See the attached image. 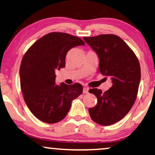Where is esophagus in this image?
<instances>
[{
    "instance_id": "obj_1",
    "label": "esophagus",
    "mask_w": 155,
    "mask_h": 155,
    "mask_svg": "<svg viewBox=\"0 0 155 155\" xmlns=\"http://www.w3.org/2000/svg\"><path fill=\"white\" fill-rule=\"evenodd\" d=\"M88 91H89V89L87 87H84L83 88V93H84V94H87V93H88Z\"/></svg>"
}]
</instances>
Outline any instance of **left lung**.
I'll return each instance as SVG.
<instances>
[{"mask_svg":"<svg viewBox=\"0 0 155 155\" xmlns=\"http://www.w3.org/2000/svg\"><path fill=\"white\" fill-rule=\"evenodd\" d=\"M83 39L99 57V73L112 81L111 87L104 93L97 88L89 90L97 98V105L90 108L89 113L95 123L110 126L121 120L134 104L141 78L138 59L116 35H100Z\"/></svg>","mask_w":155,"mask_h":155,"instance_id":"left-lung-1","label":"left lung"}]
</instances>
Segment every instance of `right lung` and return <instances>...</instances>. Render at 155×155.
<instances>
[{
    "label": "right lung",
    "instance_id": "right-lung-1",
    "mask_svg": "<svg viewBox=\"0 0 155 155\" xmlns=\"http://www.w3.org/2000/svg\"><path fill=\"white\" fill-rule=\"evenodd\" d=\"M84 46L82 39L69 34L51 32L37 40L23 56L20 68V87L24 100L41 121L55 124L68 113L72 101L82 93L79 83L56 84V71L65 65L71 48Z\"/></svg>",
    "mask_w": 155,
    "mask_h": 155
}]
</instances>
